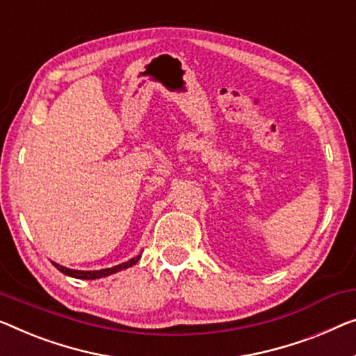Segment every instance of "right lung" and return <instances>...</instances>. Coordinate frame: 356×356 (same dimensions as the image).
Masks as SVG:
<instances>
[{"label": "right lung", "mask_w": 356, "mask_h": 356, "mask_svg": "<svg viewBox=\"0 0 356 356\" xmlns=\"http://www.w3.org/2000/svg\"><path fill=\"white\" fill-rule=\"evenodd\" d=\"M139 259H140V256H137V257L131 259V261H127V262H124V264L115 265V267H111V268L94 270V272H81V270H70V268H67V267H62V265L56 264V262H52V264H54V267H56L57 270H60L62 273L68 275V277L79 278V280H95V278L108 277V275H111V273H116V272H120V270L129 268V267H132V265H134V264H137V261H139Z\"/></svg>", "instance_id": "1"}]
</instances>
